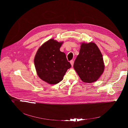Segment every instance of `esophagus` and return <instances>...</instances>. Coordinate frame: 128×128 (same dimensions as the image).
Instances as JSON below:
<instances>
[{
    "mask_svg": "<svg viewBox=\"0 0 128 128\" xmlns=\"http://www.w3.org/2000/svg\"><path fill=\"white\" fill-rule=\"evenodd\" d=\"M70 62V64H71V66H73V65H74V60H71Z\"/></svg>",
    "mask_w": 128,
    "mask_h": 128,
    "instance_id": "obj_1",
    "label": "esophagus"
}]
</instances>
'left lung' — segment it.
<instances>
[{"instance_id":"obj_1","label":"left lung","mask_w":128,"mask_h":128,"mask_svg":"<svg viewBox=\"0 0 128 128\" xmlns=\"http://www.w3.org/2000/svg\"><path fill=\"white\" fill-rule=\"evenodd\" d=\"M74 67L81 80L91 83L98 80L104 70L102 54L94 42L82 43Z\"/></svg>"}]
</instances>
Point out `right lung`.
Wrapping results in <instances>:
<instances>
[{
    "instance_id": "right-lung-1",
    "label": "right lung",
    "mask_w": 128,
    "mask_h": 128,
    "mask_svg": "<svg viewBox=\"0 0 128 128\" xmlns=\"http://www.w3.org/2000/svg\"><path fill=\"white\" fill-rule=\"evenodd\" d=\"M63 42L50 39L38 50L34 58V65L39 78L50 84H57L63 79L71 66L66 54L60 50Z\"/></svg>"
}]
</instances>
